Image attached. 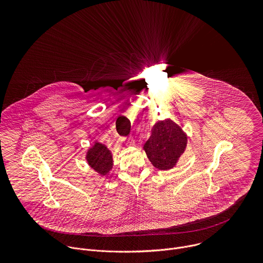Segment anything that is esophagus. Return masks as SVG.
I'll return each instance as SVG.
<instances>
[{
	"mask_svg": "<svg viewBox=\"0 0 263 263\" xmlns=\"http://www.w3.org/2000/svg\"><path fill=\"white\" fill-rule=\"evenodd\" d=\"M127 145H135V140L131 137V138H129L128 140H127Z\"/></svg>",
	"mask_w": 263,
	"mask_h": 263,
	"instance_id": "obj_1",
	"label": "esophagus"
}]
</instances>
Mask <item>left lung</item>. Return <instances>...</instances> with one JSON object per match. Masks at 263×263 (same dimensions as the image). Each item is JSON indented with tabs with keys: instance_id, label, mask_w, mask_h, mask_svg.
Wrapping results in <instances>:
<instances>
[{
	"instance_id": "1",
	"label": "left lung",
	"mask_w": 263,
	"mask_h": 263,
	"mask_svg": "<svg viewBox=\"0 0 263 263\" xmlns=\"http://www.w3.org/2000/svg\"><path fill=\"white\" fill-rule=\"evenodd\" d=\"M187 134L171 119L155 123L143 149L147 159L160 171L174 168L187 146Z\"/></svg>"
}]
</instances>
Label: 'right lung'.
I'll return each instance as SVG.
<instances>
[{"mask_svg":"<svg viewBox=\"0 0 263 263\" xmlns=\"http://www.w3.org/2000/svg\"><path fill=\"white\" fill-rule=\"evenodd\" d=\"M85 159L87 164L99 175L106 176L114 167L112 152L104 144L95 141L86 151Z\"/></svg>","mask_w":263,"mask_h":263,"instance_id":"1","label":"right lung"}]
</instances>
